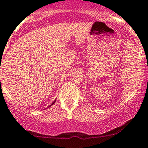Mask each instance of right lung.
<instances>
[{
  "instance_id": "right-lung-1",
  "label": "right lung",
  "mask_w": 148,
  "mask_h": 148,
  "mask_svg": "<svg viewBox=\"0 0 148 148\" xmlns=\"http://www.w3.org/2000/svg\"><path fill=\"white\" fill-rule=\"evenodd\" d=\"M55 101H56V100H55V101H54L53 102H52V103H51V105H50V106H48V108H49V107H50V106H52V105H53L54 104V103H55Z\"/></svg>"
}]
</instances>
